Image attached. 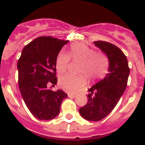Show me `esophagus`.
Returning a JSON list of instances; mask_svg holds the SVG:
<instances>
[{"instance_id": "34e87169", "label": "esophagus", "mask_w": 145, "mask_h": 145, "mask_svg": "<svg viewBox=\"0 0 145 145\" xmlns=\"http://www.w3.org/2000/svg\"><path fill=\"white\" fill-rule=\"evenodd\" d=\"M68 97L70 98H74V97H76V95L72 94V93H68Z\"/></svg>"}]
</instances>
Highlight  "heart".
<instances>
[{
    "label": "heart",
    "mask_w": 145,
    "mask_h": 145,
    "mask_svg": "<svg viewBox=\"0 0 145 145\" xmlns=\"http://www.w3.org/2000/svg\"><path fill=\"white\" fill-rule=\"evenodd\" d=\"M70 55L74 59L82 61L79 71L86 74L89 78H101L107 73L109 59L102 52H94L92 48L85 43H74L70 48ZM70 62L68 53L61 51L57 56L56 68L58 72L63 73L67 70ZM59 86L69 93H76L84 87L86 80L80 76L65 74L59 80Z\"/></svg>",
    "instance_id": "1"
}]
</instances>
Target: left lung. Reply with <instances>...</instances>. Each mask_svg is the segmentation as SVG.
<instances>
[{"label": "left lung", "instance_id": "1", "mask_svg": "<svg viewBox=\"0 0 145 145\" xmlns=\"http://www.w3.org/2000/svg\"><path fill=\"white\" fill-rule=\"evenodd\" d=\"M109 59V73L89 89L88 102L79 109L81 116L90 121H98L110 114L123 94L130 69L128 59L116 45L106 41H95Z\"/></svg>", "mask_w": 145, "mask_h": 145}]
</instances>
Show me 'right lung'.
<instances>
[{
  "mask_svg": "<svg viewBox=\"0 0 145 145\" xmlns=\"http://www.w3.org/2000/svg\"><path fill=\"white\" fill-rule=\"evenodd\" d=\"M69 40L40 36L26 45L17 62L18 83L22 98L31 113L40 120H51L60 112L63 90L52 91L48 83L57 84L56 59Z\"/></svg>",
  "mask_w": 145,
  "mask_h": 145,
  "instance_id": "add662e5",
  "label": "right lung"
}]
</instances>
